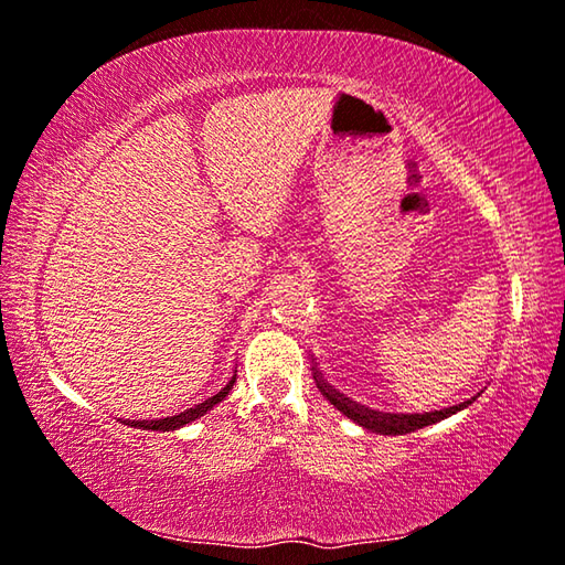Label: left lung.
<instances>
[{
    "mask_svg": "<svg viewBox=\"0 0 565 565\" xmlns=\"http://www.w3.org/2000/svg\"><path fill=\"white\" fill-rule=\"evenodd\" d=\"M319 382V390L321 395H324L331 405H334L342 415H347L349 419H354L356 425H362L366 429H372V433H380V435H407V433H415V429H423L433 423H440V419L455 415V412H460L462 407H468L472 399L468 402H460V405L455 407H445V409H437V412H425V415H390V412H374L370 407H360L354 405V402H349L344 395H339V392L329 390L327 382Z\"/></svg>",
    "mask_w": 565,
    "mask_h": 565,
    "instance_id": "obj_1",
    "label": "left lung"
}]
</instances>
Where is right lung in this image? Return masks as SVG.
<instances>
[{
	"instance_id": "add662e5",
	"label": "right lung",
	"mask_w": 565,
	"mask_h": 565,
	"mask_svg": "<svg viewBox=\"0 0 565 565\" xmlns=\"http://www.w3.org/2000/svg\"><path fill=\"white\" fill-rule=\"evenodd\" d=\"M234 382H236V377H231V382L226 384V387H223L218 395H213V397H209L205 402H201V405H195V407H191V409H185V412H181V415H173V417H163V419H132V423H128L130 427H142V429H178V427H183V425H188V423H193V419H199L201 415H205V412H209L211 407H216L218 402L228 395L231 392V387H234Z\"/></svg>"
}]
</instances>
